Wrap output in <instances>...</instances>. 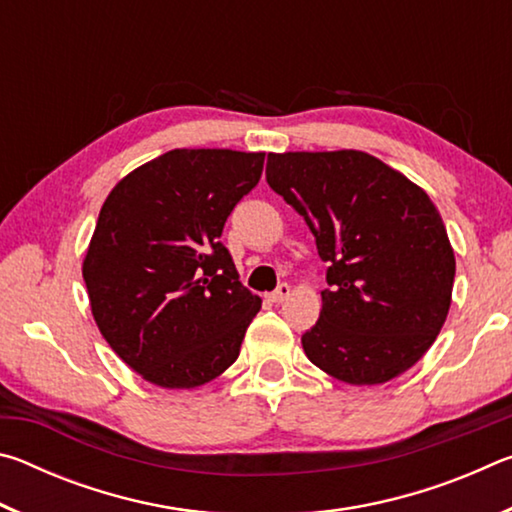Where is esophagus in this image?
Wrapping results in <instances>:
<instances>
[{
    "mask_svg": "<svg viewBox=\"0 0 512 512\" xmlns=\"http://www.w3.org/2000/svg\"><path fill=\"white\" fill-rule=\"evenodd\" d=\"M289 296H291V287H289L287 282H284V284H280V287H277L268 298H271V302H277V305H280V302H284Z\"/></svg>",
    "mask_w": 512,
    "mask_h": 512,
    "instance_id": "34e87169",
    "label": "esophagus"
}]
</instances>
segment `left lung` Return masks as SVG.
<instances>
[{
    "label": "left lung",
    "instance_id": "8db88e82",
    "mask_svg": "<svg viewBox=\"0 0 512 512\" xmlns=\"http://www.w3.org/2000/svg\"><path fill=\"white\" fill-rule=\"evenodd\" d=\"M266 180L309 225L327 262L309 361L375 386L422 359L447 320L456 273L445 223L422 187L363 151L268 153Z\"/></svg>",
    "mask_w": 512,
    "mask_h": 512
}]
</instances>
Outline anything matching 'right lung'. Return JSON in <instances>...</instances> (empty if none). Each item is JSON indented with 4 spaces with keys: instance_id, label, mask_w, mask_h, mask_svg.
I'll use <instances>...</instances> for the list:
<instances>
[{
    "instance_id": "add662e5",
    "label": "right lung",
    "mask_w": 512,
    "mask_h": 512,
    "mask_svg": "<svg viewBox=\"0 0 512 512\" xmlns=\"http://www.w3.org/2000/svg\"><path fill=\"white\" fill-rule=\"evenodd\" d=\"M264 153L173 149L121 178L83 259L92 316L117 357L160 388H196L239 357L262 298L239 282L223 225Z\"/></svg>"
}]
</instances>
